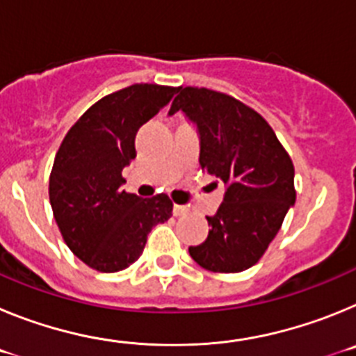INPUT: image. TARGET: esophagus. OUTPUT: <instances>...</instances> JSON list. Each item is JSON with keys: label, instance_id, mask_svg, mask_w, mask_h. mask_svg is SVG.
<instances>
[{"label": "esophagus", "instance_id": "esophagus-1", "mask_svg": "<svg viewBox=\"0 0 356 356\" xmlns=\"http://www.w3.org/2000/svg\"><path fill=\"white\" fill-rule=\"evenodd\" d=\"M172 213H175L176 217L187 216V213H188V207H184V205H175V207H172Z\"/></svg>", "mask_w": 356, "mask_h": 356}]
</instances>
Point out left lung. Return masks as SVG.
Returning a JSON list of instances; mask_svg holds the SVG:
<instances>
[{"label":"left lung","instance_id":"8db88e82","mask_svg":"<svg viewBox=\"0 0 356 356\" xmlns=\"http://www.w3.org/2000/svg\"><path fill=\"white\" fill-rule=\"evenodd\" d=\"M169 114L196 122L200 165L226 184L222 205L207 217L209 237L191 246L212 273H241L262 259L294 205V163L269 122L251 106L205 87H178Z\"/></svg>","mask_w":356,"mask_h":356}]
</instances>
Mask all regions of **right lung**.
I'll use <instances>...</instances> for the list:
<instances>
[{"label":"right lung","instance_id":"obj_1","mask_svg":"<svg viewBox=\"0 0 356 356\" xmlns=\"http://www.w3.org/2000/svg\"><path fill=\"white\" fill-rule=\"evenodd\" d=\"M178 87L134 83L94 103L65 134L49 175V203L69 250L99 273L139 259L147 234L168 221V194L140 200L121 191L135 159V135L168 105Z\"/></svg>","mask_w":356,"mask_h":356}]
</instances>
